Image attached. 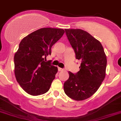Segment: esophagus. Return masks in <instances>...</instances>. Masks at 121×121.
Segmentation results:
<instances>
[{"label":"esophagus","mask_w":121,"mask_h":121,"mask_svg":"<svg viewBox=\"0 0 121 121\" xmlns=\"http://www.w3.org/2000/svg\"><path fill=\"white\" fill-rule=\"evenodd\" d=\"M63 70H64V69L60 68V67H58V71L61 72V71H63Z\"/></svg>","instance_id":"1"}]
</instances>
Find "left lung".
<instances>
[{
	"instance_id": "8db88e82",
	"label": "left lung",
	"mask_w": 121,
	"mask_h": 121,
	"mask_svg": "<svg viewBox=\"0 0 121 121\" xmlns=\"http://www.w3.org/2000/svg\"><path fill=\"white\" fill-rule=\"evenodd\" d=\"M65 30L81 65L76 73L69 72V78L64 83V90L70 98L82 101L93 95L104 81L106 55L100 42L87 32L80 29Z\"/></svg>"
}]
</instances>
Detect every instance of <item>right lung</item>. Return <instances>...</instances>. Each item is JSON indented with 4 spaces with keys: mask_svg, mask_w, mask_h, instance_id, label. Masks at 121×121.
Listing matches in <instances>:
<instances>
[{
    "mask_svg": "<svg viewBox=\"0 0 121 121\" xmlns=\"http://www.w3.org/2000/svg\"><path fill=\"white\" fill-rule=\"evenodd\" d=\"M64 33L63 29L41 28L20 42L14 58V72L17 82L28 94L40 95L49 90L58 69L46 58Z\"/></svg>",
    "mask_w": 121,
    "mask_h": 121,
    "instance_id": "obj_1",
    "label": "right lung"
}]
</instances>
